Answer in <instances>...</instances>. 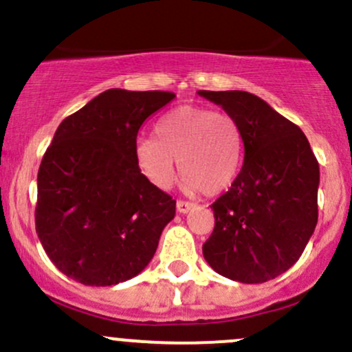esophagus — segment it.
Segmentation results:
<instances>
[{"label":"esophagus","mask_w":352,"mask_h":352,"mask_svg":"<svg viewBox=\"0 0 352 352\" xmlns=\"http://www.w3.org/2000/svg\"><path fill=\"white\" fill-rule=\"evenodd\" d=\"M194 207V204L185 202V200H179V202H177V210H179L180 214H187V212H190Z\"/></svg>","instance_id":"1"}]
</instances>
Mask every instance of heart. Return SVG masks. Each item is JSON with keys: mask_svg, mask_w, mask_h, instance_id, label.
<instances>
[{"mask_svg": "<svg viewBox=\"0 0 352 352\" xmlns=\"http://www.w3.org/2000/svg\"><path fill=\"white\" fill-rule=\"evenodd\" d=\"M155 138H138L135 158L140 172L155 187L167 188L177 175V162L185 187L215 195L237 177L242 164V132L226 111L182 105L158 120Z\"/></svg>", "mask_w": 352, "mask_h": 352, "instance_id": "heart-1", "label": "heart"}]
</instances>
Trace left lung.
<instances>
[{"mask_svg": "<svg viewBox=\"0 0 352 352\" xmlns=\"http://www.w3.org/2000/svg\"><path fill=\"white\" fill-rule=\"evenodd\" d=\"M200 96L237 120L244 165L214 204L202 252L212 269L244 284L267 283L299 261L318 223L319 164L299 126L249 91Z\"/></svg>", "mask_w": 352, "mask_h": 352, "instance_id": "8db88e82", "label": "left lung"}]
</instances>
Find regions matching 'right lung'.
<instances>
[{
    "label": "right lung",
    "mask_w": 352,
    "mask_h": 352,
    "mask_svg": "<svg viewBox=\"0 0 352 352\" xmlns=\"http://www.w3.org/2000/svg\"><path fill=\"white\" fill-rule=\"evenodd\" d=\"M170 91L110 88L60 123L38 170L36 234L58 270L85 285H115L144 270L175 200L140 172L142 123Z\"/></svg>",
    "instance_id": "add662e5"
}]
</instances>
